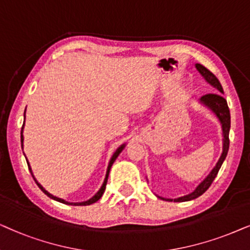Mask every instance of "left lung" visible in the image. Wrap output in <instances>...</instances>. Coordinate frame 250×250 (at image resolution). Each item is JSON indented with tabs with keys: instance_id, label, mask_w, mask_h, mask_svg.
Instances as JSON below:
<instances>
[{
	"instance_id": "1",
	"label": "left lung",
	"mask_w": 250,
	"mask_h": 250,
	"mask_svg": "<svg viewBox=\"0 0 250 250\" xmlns=\"http://www.w3.org/2000/svg\"><path fill=\"white\" fill-rule=\"evenodd\" d=\"M195 67H197L199 73L204 76V79L209 83V84L214 86L215 89H217L221 94H224L222 84L219 83L218 79L216 78V76L212 74L209 69L206 68L205 66H202L201 64H195ZM200 103L201 104H204L205 106H207L209 109H211V111L216 114V116L218 118L219 122H221L222 131H223V151H222L221 156H219L217 164H216L215 167L212 168V170L209 172L207 177H206L204 181L197 186V188L188 195L174 199L175 202L189 201V200H193V199H197L198 197H200V195L204 194V193L209 188V186L211 185V183L215 179L216 176H217L219 169H221L223 162H224V160L229 152V127H231V116H229V109L228 103H226L224 97L219 94H208V95L202 96L200 98ZM158 198L162 199V200L172 201V199H165L161 197H158Z\"/></svg>"
}]
</instances>
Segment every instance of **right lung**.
<instances>
[{
  "instance_id": "right-lung-1",
  "label": "right lung",
  "mask_w": 250,
  "mask_h": 250,
  "mask_svg": "<svg viewBox=\"0 0 250 250\" xmlns=\"http://www.w3.org/2000/svg\"><path fill=\"white\" fill-rule=\"evenodd\" d=\"M25 112H26V109H25ZM25 125V123H24ZM24 125H22V128H24ZM22 128H21V147H22V142H24V136H22ZM125 144H123V145H121L120 146V147L116 149V151L114 152V154L112 155V158H111V160H109V164H108V167H107V171H106V176H105V179H104V183H103V185H102V188H99V191L96 193V194L94 195V197H92L91 199H89V200H86V201H83V202H67V201H65V200H62V199H61V198H57V197H55V195H52V194H50V193L46 191V189L43 188V186L40 184V183L36 181L35 179V177H34V175H33V172H32V169H31V166H29V164H28V160H26V161H27V165H28V169H29V171H31V174H32V176H33V178H34V181H35V183L36 184H38V186L40 188H41V191L44 193V194H46L48 195L49 198H51V199H53V200H56V201H58V202H62V204H65V205H71V206H89V205H91V204H95L96 201H98L99 199L102 198V195H103V193L105 192V188H106V183H107V178H108V174H109V170H111V167H112V165L114 164V161L116 160V158H118L119 156V154L120 153L122 152V149L125 148Z\"/></svg>"
}]
</instances>
